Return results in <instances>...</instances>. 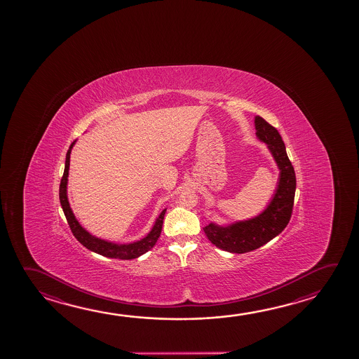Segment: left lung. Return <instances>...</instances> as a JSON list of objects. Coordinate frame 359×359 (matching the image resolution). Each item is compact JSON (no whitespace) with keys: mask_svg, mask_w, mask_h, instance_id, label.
<instances>
[{"mask_svg":"<svg viewBox=\"0 0 359 359\" xmlns=\"http://www.w3.org/2000/svg\"><path fill=\"white\" fill-rule=\"evenodd\" d=\"M255 125L258 137L269 145L281 170L280 182L270 205L256 218L239 222L231 226L209 224L203 228L208 239L214 245L232 253H245L257 250L275 238L289 224L294 208L295 170L285 150L281 135L262 117H256Z\"/></svg>","mask_w":359,"mask_h":359,"instance_id":"left-lung-1","label":"left lung"}]
</instances>
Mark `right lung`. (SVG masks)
I'll return each instance as SVG.
<instances>
[{
	"label": "right lung",
	"mask_w": 359,
	"mask_h": 359,
	"mask_svg": "<svg viewBox=\"0 0 359 359\" xmlns=\"http://www.w3.org/2000/svg\"><path fill=\"white\" fill-rule=\"evenodd\" d=\"M74 144H76V141L72 142L69 150L67 152L64 174L63 177H62V180H60V187H59V199H60V204H62L65 218H67V222L69 224L70 231L73 233V236L86 248L95 252L98 255H102L104 257L133 259V258L140 257L141 255H144L149 250H151L155 243L158 242V237L161 234L166 209H164L161 214L158 215L156 223H155V226L152 228L151 232L149 233V236L146 238L136 242V243H131V245H114V243H109L107 241L95 238L93 236H90L86 229H83L82 226L78 223V220L76 219L74 214H73L72 209H70L69 201H68V196H67V182H68V174H69L70 151H72V147H73Z\"/></svg>",
	"instance_id": "1"
}]
</instances>
